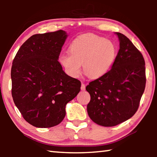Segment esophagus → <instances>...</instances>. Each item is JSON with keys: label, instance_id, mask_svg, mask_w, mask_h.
Listing matches in <instances>:
<instances>
[{"label": "esophagus", "instance_id": "esophagus-1", "mask_svg": "<svg viewBox=\"0 0 157 157\" xmlns=\"http://www.w3.org/2000/svg\"><path fill=\"white\" fill-rule=\"evenodd\" d=\"M85 89H86V86H85L84 84L82 83V86H81V90H82V91H84Z\"/></svg>", "mask_w": 157, "mask_h": 157}]
</instances>
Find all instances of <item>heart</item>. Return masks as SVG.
Here are the masks:
<instances>
[{
    "instance_id": "obj_1",
    "label": "heart",
    "mask_w": 157,
    "mask_h": 157,
    "mask_svg": "<svg viewBox=\"0 0 157 157\" xmlns=\"http://www.w3.org/2000/svg\"><path fill=\"white\" fill-rule=\"evenodd\" d=\"M69 53L59 57L61 64L69 76L80 75L82 64L89 78L97 79L109 71L116 60L117 49L111 41L94 34H85L74 39L69 46Z\"/></svg>"
}]
</instances>
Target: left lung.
Masks as SVG:
<instances>
[{"instance_id": "obj_1", "label": "left lung", "mask_w": 157, "mask_h": 157, "mask_svg": "<svg viewBox=\"0 0 157 157\" xmlns=\"http://www.w3.org/2000/svg\"><path fill=\"white\" fill-rule=\"evenodd\" d=\"M116 34L120 49L112 67L86 87L91 95L87 105L90 118L104 127L116 126L134 115L146 84L145 63L141 52L126 36Z\"/></svg>"}]
</instances>
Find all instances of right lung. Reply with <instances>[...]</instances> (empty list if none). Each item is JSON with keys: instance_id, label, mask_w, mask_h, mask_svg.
Returning a JSON list of instances; mask_svg holds the SVG:
<instances>
[{"instance_id": "add662e5", "label": "right lung", "mask_w": 157, "mask_h": 157, "mask_svg": "<svg viewBox=\"0 0 157 157\" xmlns=\"http://www.w3.org/2000/svg\"><path fill=\"white\" fill-rule=\"evenodd\" d=\"M66 37L62 30L34 34L13 60V100L23 118L34 127L59 124L66 116V105L80 91V81L66 75L57 60Z\"/></svg>"}]
</instances>
